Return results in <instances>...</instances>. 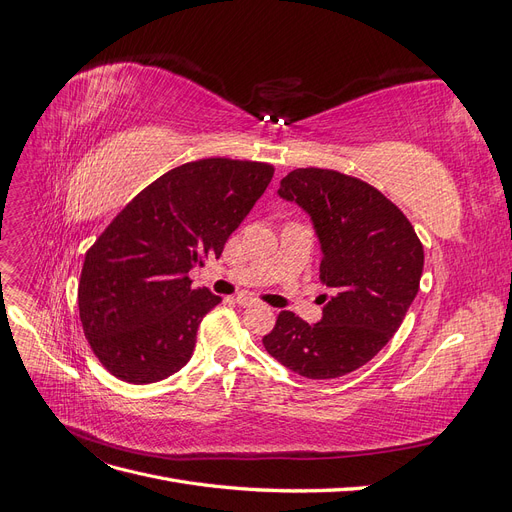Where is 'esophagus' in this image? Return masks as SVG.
Instances as JSON below:
<instances>
[{
    "mask_svg": "<svg viewBox=\"0 0 512 512\" xmlns=\"http://www.w3.org/2000/svg\"><path fill=\"white\" fill-rule=\"evenodd\" d=\"M241 307H252V305H260L256 299H252L250 294H237V299H235Z\"/></svg>",
    "mask_w": 512,
    "mask_h": 512,
    "instance_id": "1",
    "label": "esophagus"
}]
</instances>
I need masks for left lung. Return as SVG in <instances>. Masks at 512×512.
Segmentation results:
<instances>
[{"instance_id":"left-lung-1","label":"left lung","mask_w":512,"mask_h":512,"mask_svg":"<svg viewBox=\"0 0 512 512\" xmlns=\"http://www.w3.org/2000/svg\"><path fill=\"white\" fill-rule=\"evenodd\" d=\"M309 213L322 247V320L282 312L262 337L294 374L329 380L359 369L404 322L423 275V243L408 218L374 185L329 168H297L277 190Z\"/></svg>"}]
</instances>
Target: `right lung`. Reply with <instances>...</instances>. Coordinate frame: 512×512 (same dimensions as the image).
<instances>
[{
	"label": "right lung",
	"mask_w": 512,
	"mask_h": 512,
	"mask_svg": "<svg viewBox=\"0 0 512 512\" xmlns=\"http://www.w3.org/2000/svg\"><path fill=\"white\" fill-rule=\"evenodd\" d=\"M273 170L230 158L181 164L138 192L89 247L79 314L115 378L158 382L190 361L200 320L222 299L194 288L188 273L222 256Z\"/></svg>",
	"instance_id": "obj_1"
}]
</instances>
